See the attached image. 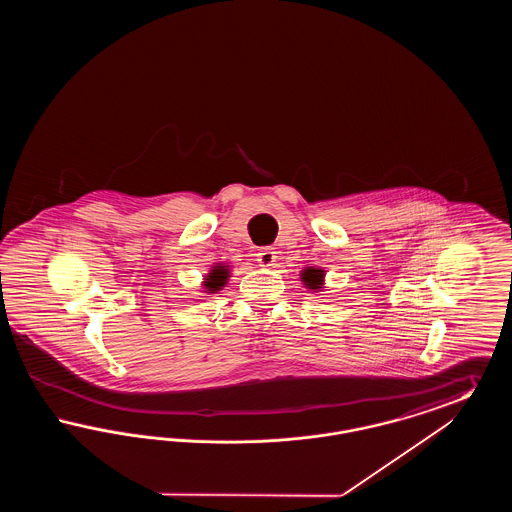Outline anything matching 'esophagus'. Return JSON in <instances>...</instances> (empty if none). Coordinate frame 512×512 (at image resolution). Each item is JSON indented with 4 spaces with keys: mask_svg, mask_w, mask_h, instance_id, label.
Returning a JSON list of instances; mask_svg holds the SVG:
<instances>
[{
    "mask_svg": "<svg viewBox=\"0 0 512 512\" xmlns=\"http://www.w3.org/2000/svg\"><path fill=\"white\" fill-rule=\"evenodd\" d=\"M257 261H259L261 267H270V265H274V261H276V253H274L270 247H261V249L257 251Z\"/></svg>",
    "mask_w": 512,
    "mask_h": 512,
    "instance_id": "1",
    "label": "esophagus"
}]
</instances>
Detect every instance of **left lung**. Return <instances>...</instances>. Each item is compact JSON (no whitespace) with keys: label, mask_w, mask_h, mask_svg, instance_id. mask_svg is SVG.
Masks as SVG:
<instances>
[{"label":"left lung","mask_w":512,"mask_h":512,"mask_svg":"<svg viewBox=\"0 0 512 512\" xmlns=\"http://www.w3.org/2000/svg\"><path fill=\"white\" fill-rule=\"evenodd\" d=\"M301 282L311 292H318L324 284V270L322 268L307 267L301 272Z\"/></svg>","instance_id":"obj_1"}]
</instances>
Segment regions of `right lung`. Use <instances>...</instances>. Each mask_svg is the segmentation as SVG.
I'll list each match as a JSON object with an SVG mask.
<instances>
[{
    "instance_id": "right-lung-1",
    "label": "right lung",
    "mask_w": 512,
    "mask_h": 512,
    "mask_svg": "<svg viewBox=\"0 0 512 512\" xmlns=\"http://www.w3.org/2000/svg\"><path fill=\"white\" fill-rule=\"evenodd\" d=\"M226 280H228V268L219 265L209 272L203 286L211 293L219 292L220 288L226 284Z\"/></svg>"
}]
</instances>
